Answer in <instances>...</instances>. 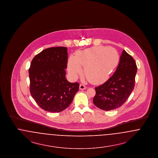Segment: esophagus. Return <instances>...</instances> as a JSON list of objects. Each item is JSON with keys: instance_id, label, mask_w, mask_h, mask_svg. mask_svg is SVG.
I'll list each match as a JSON object with an SVG mask.
<instances>
[{"instance_id": "obj_1", "label": "esophagus", "mask_w": 158, "mask_h": 158, "mask_svg": "<svg viewBox=\"0 0 158 158\" xmlns=\"http://www.w3.org/2000/svg\"><path fill=\"white\" fill-rule=\"evenodd\" d=\"M86 88V87L84 85L81 84V85H79V89H81V90H84V89H85Z\"/></svg>"}]
</instances>
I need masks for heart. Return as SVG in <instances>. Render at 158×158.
I'll list each match as a JSON object with an SVG mask.
<instances>
[{"label":"heart","instance_id":"b5f03b06","mask_svg":"<svg viewBox=\"0 0 158 158\" xmlns=\"http://www.w3.org/2000/svg\"><path fill=\"white\" fill-rule=\"evenodd\" d=\"M120 55L113 47L104 45L94 46L78 52L75 57L70 56L68 61V70L76 77L82 73L88 80L94 84L106 81L118 66Z\"/></svg>","mask_w":158,"mask_h":158}]
</instances>
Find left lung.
<instances>
[{"label": "left lung", "instance_id": "left-lung-1", "mask_svg": "<svg viewBox=\"0 0 158 158\" xmlns=\"http://www.w3.org/2000/svg\"><path fill=\"white\" fill-rule=\"evenodd\" d=\"M137 69L134 59L123 50L113 75L104 83L95 88L94 104L105 111L120 107L134 89Z\"/></svg>", "mask_w": 158, "mask_h": 158}]
</instances>
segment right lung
I'll return each mask as SVG.
<instances>
[{"label": "right lung", "mask_w": 158, "mask_h": 158, "mask_svg": "<svg viewBox=\"0 0 158 158\" xmlns=\"http://www.w3.org/2000/svg\"><path fill=\"white\" fill-rule=\"evenodd\" d=\"M68 48L51 47L43 50L32 60L29 69L32 97L44 110L59 113L67 108L79 90L78 83L66 78Z\"/></svg>", "instance_id": "add662e5"}]
</instances>
